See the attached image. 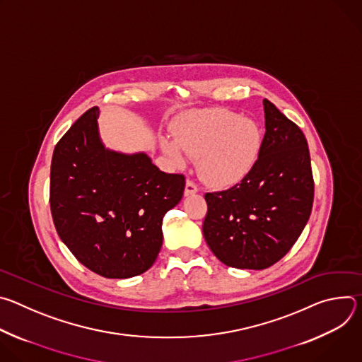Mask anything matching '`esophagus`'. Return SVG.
Listing matches in <instances>:
<instances>
[{
	"label": "esophagus",
	"instance_id": "obj_1",
	"mask_svg": "<svg viewBox=\"0 0 362 362\" xmlns=\"http://www.w3.org/2000/svg\"><path fill=\"white\" fill-rule=\"evenodd\" d=\"M197 192V186L192 182V180H186V186H185V194L186 196H190V194H193V193H196Z\"/></svg>",
	"mask_w": 362,
	"mask_h": 362
}]
</instances>
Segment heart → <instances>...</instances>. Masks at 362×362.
I'll list each match as a JSON object with an SVG mask.
<instances>
[{"instance_id": "b5f03b06", "label": "heart", "mask_w": 362, "mask_h": 362, "mask_svg": "<svg viewBox=\"0 0 362 362\" xmlns=\"http://www.w3.org/2000/svg\"><path fill=\"white\" fill-rule=\"evenodd\" d=\"M175 140L162 139V147L176 163L186 154L199 156L197 168L204 182L228 187L239 183L253 169L262 147L259 126L226 109L193 112L175 127Z\"/></svg>"}]
</instances>
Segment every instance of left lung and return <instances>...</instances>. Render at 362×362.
<instances>
[{
	"instance_id": "left-lung-1",
	"label": "left lung",
	"mask_w": 362,
	"mask_h": 362,
	"mask_svg": "<svg viewBox=\"0 0 362 362\" xmlns=\"http://www.w3.org/2000/svg\"><path fill=\"white\" fill-rule=\"evenodd\" d=\"M265 136L259 158L240 183L204 194L206 243L221 262L265 269L289 252L314 203V177L302 130L264 100Z\"/></svg>"
}]
</instances>
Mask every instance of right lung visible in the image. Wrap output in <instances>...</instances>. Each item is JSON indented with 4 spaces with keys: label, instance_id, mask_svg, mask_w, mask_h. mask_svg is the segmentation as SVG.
I'll return each instance as SVG.
<instances>
[{
    "label": "right lung",
    "instance_id": "1",
    "mask_svg": "<svg viewBox=\"0 0 362 362\" xmlns=\"http://www.w3.org/2000/svg\"><path fill=\"white\" fill-rule=\"evenodd\" d=\"M98 107L87 110L56 144L49 208L60 239L97 275L146 272L163 242L165 215L180 202L185 176L165 173L144 153L103 146Z\"/></svg>",
    "mask_w": 362,
    "mask_h": 362
}]
</instances>
